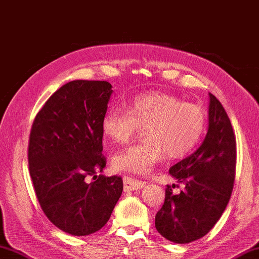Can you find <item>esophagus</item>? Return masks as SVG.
Returning <instances> with one entry per match:
<instances>
[{"label": "esophagus", "instance_id": "obj_1", "mask_svg": "<svg viewBox=\"0 0 259 259\" xmlns=\"http://www.w3.org/2000/svg\"><path fill=\"white\" fill-rule=\"evenodd\" d=\"M146 184L145 181L139 180V179L132 178V177H124V190L125 191H133V190H137L143 188Z\"/></svg>", "mask_w": 259, "mask_h": 259}]
</instances>
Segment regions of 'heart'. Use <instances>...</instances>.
<instances>
[{"mask_svg":"<svg viewBox=\"0 0 259 259\" xmlns=\"http://www.w3.org/2000/svg\"><path fill=\"white\" fill-rule=\"evenodd\" d=\"M103 132L115 143H125L140 126L146 140L118 151L113 163L118 171L147 174L164 159L187 155L201 139L205 126L203 109L162 92L140 94L127 109L115 107L103 117Z\"/></svg>","mask_w":259,"mask_h":259,"instance_id":"obj_1","label":"heart"}]
</instances>
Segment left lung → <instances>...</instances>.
Masks as SVG:
<instances>
[{
	"instance_id": "obj_1",
	"label": "left lung",
	"mask_w": 259,
	"mask_h": 259,
	"mask_svg": "<svg viewBox=\"0 0 259 259\" xmlns=\"http://www.w3.org/2000/svg\"><path fill=\"white\" fill-rule=\"evenodd\" d=\"M209 96V127L202 144L168 171L184 189L174 194L172 187L166 186L164 203L155 215L156 230L176 244H188L207 235L233 193L236 136L223 105L212 94Z\"/></svg>"
}]
</instances>
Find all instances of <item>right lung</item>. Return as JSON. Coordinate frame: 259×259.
Instances as JSON below:
<instances>
[{"label":"right lung","mask_w":259,"mask_h":259,"mask_svg":"<svg viewBox=\"0 0 259 259\" xmlns=\"http://www.w3.org/2000/svg\"><path fill=\"white\" fill-rule=\"evenodd\" d=\"M112 93L104 80L67 82L31 127L28 160L36 199L47 218L73 236L103 228L123 191L120 177L96 176L107 162L102 123Z\"/></svg>","instance_id":"add662e5"}]
</instances>
